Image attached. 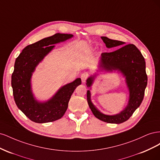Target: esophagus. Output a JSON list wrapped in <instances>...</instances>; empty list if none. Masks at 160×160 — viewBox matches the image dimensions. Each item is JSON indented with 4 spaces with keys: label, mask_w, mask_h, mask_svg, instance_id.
<instances>
[{
    "label": "esophagus",
    "mask_w": 160,
    "mask_h": 160,
    "mask_svg": "<svg viewBox=\"0 0 160 160\" xmlns=\"http://www.w3.org/2000/svg\"><path fill=\"white\" fill-rule=\"evenodd\" d=\"M88 73H83L81 75V81L83 83H85L87 79H88Z\"/></svg>",
    "instance_id": "esophagus-1"
}]
</instances>
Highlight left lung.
<instances>
[{
	"label": "left lung",
	"instance_id": "left-lung-1",
	"mask_svg": "<svg viewBox=\"0 0 160 160\" xmlns=\"http://www.w3.org/2000/svg\"><path fill=\"white\" fill-rule=\"evenodd\" d=\"M108 48L120 47L125 42L101 37ZM99 71L112 72L117 71L125 77L129 91L128 103L122 111L115 115H106L97 108L91 99V91L87 92L88 105L95 117L109 123H122L132 115L141 105L143 99L145 89L148 83L146 72V61L141 52L133 44H129L111 52L101 53L99 62ZM98 73L91 75L87 79L86 85L91 88Z\"/></svg>",
	"mask_w": 160,
	"mask_h": 160
}]
</instances>
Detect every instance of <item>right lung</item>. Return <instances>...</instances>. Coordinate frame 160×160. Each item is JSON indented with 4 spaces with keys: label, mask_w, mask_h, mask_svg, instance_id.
<instances>
[{
    "label": "right lung",
    "mask_w": 160,
    "mask_h": 160,
    "mask_svg": "<svg viewBox=\"0 0 160 160\" xmlns=\"http://www.w3.org/2000/svg\"><path fill=\"white\" fill-rule=\"evenodd\" d=\"M72 37L71 34L57 33L42 38L27 46L16 59L11 77L14 101L18 108L34 122L44 123L61 119L68 108L71 95L81 84V78H77L61 87L45 101L37 100L32 90L31 77L38 65L54 49V45Z\"/></svg>",
    "instance_id": "right-lung-1"
}]
</instances>
